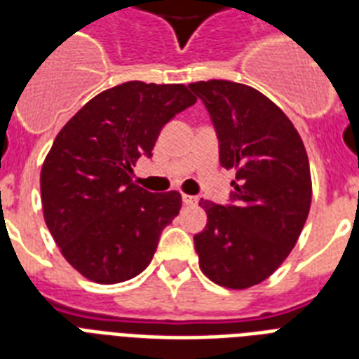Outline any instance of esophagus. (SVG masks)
<instances>
[{"instance_id":"34e87169","label":"esophagus","mask_w":359,"mask_h":359,"mask_svg":"<svg viewBox=\"0 0 359 359\" xmlns=\"http://www.w3.org/2000/svg\"><path fill=\"white\" fill-rule=\"evenodd\" d=\"M182 203H184V205H197V197L182 196Z\"/></svg>"}]
</instances>
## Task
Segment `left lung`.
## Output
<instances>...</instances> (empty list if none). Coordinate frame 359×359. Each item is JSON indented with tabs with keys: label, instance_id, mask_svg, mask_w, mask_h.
Segmentation results:
<instances>
[{
	"label": "left lung",
	"instance_id": "left-lung-1",
	"mask_svg": "<svg viewBox=\"0 0 359 359\" xmlns=\"http://www.w3.org/2000/svg\"><path fill=\"white\" fill-rule=\"evenodd\" d=\"M216 130L222 168L236 179L225 205L201 199L207 225L194 236L203 273L229 289L261 283L294 248L311 207L306 147L281 109L227 80L188 86Z\"/></svg>",
	"mask_w": 359,
	"mask_h": 359
}]
</instances>
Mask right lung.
<instances>
[{
    "instance_id": "1",
    "label": "right lung",
    "mask_w": 359,
    "mask_h": 359,
    "mask_svg": "<svg viewBox=\"0 0 359 359\" xmlns=\"http://www.w3.org/2000/svg\"><path fill=\"white\" fill-rule=\"evenodd\" d=\"M197 98L180 83L126 81L89 100L65 124L41 171L44 219L61 253L91 281L114 285L149 266L179 214V191L132 182L162 128Z\"/></svg>"
}]
</instances>
